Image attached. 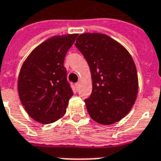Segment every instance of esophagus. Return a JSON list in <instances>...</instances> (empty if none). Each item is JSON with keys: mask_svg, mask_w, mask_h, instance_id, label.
<instances>
[{"mask_svg": "<svg viewBox=\"0 0 161 161\" xmlns=\"http://www.w3.org/2000/svg\"><path fill=\"white\" fill-rule=\"evenodd\" d=\"M79 86H80V83H75V88L77 90H78V88H79Z\"/></svg>", "mask_w": 161, "mask_h": 161, "instance_id": "34e87169", "label": "esophagus"}]
</instances>
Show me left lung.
Listing matches in <instances>:
<instances>
[{
    "instance_id": "left-lung-1",
    "label": "left lung",
    "mask_w": 161,
    "mask_h": 161,
    "mask_svg": "<svg viewBox=\"0 0 161 161\" xmlns=\"http://www.w3.org/2000/svg\"><path fill=\"white\" fill-rule=\"evenodd\" d=\"M75 46L88 62L93 90L85 103L88 114L101 125H112L130 112L138 93L136 67L129 52L102 33H83Z\"/></svg>"
}]
</instances>
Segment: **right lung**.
<instances>
[{
	"label": "right lung",
	"instance_id": "1",
	"mask_svg": "<svg viewBox=\"0 0 161 161\" xmlns=\"http://www.w3.org/2000/svg\"><path fill=\"white\" fill-rule=\"evenodd\" d=\"M77 36L50 37L36 47L21 66L19 97L29 116L37 122L51 124L65 114L73 93L63 63Z\"/></svg>",
	"mask_w": 161,
	"mask_h": 161
}]
</instances>
